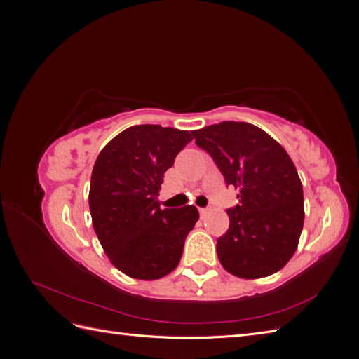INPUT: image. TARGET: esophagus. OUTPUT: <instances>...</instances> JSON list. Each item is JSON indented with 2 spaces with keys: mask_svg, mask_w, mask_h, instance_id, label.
<instances>
[{
  "mask_svg": "<svg viewBox=\"0 0 359 359\" xmlns=\"http://www.w3.org/2000/svg\"><path fill=\"white\" fill-rule=\"evenodd\" d=\"M210 211V208H199V214H201V217H203L206 212Z\"/></svg>",
  "mask_w": 359,
  "mask_h": 359,
  "instance_id": "obj_1",
  "label": "esophagus"
}]
</instances>
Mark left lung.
<instances>
[{"label": "left lung", "instance_id": "left-lung-1", "mask_svg": "<svg viewBox=\"0 0 359 359\" xmlns=\"http://www.w3.org/2000/svg\"><path fill=\"white\" fill-rule=\"evenodd\" d=\"M196 145L240 189L227 210L229 229L217 240L223 268L240 278L268 277L295 253L304 224L302 184L286 149L262 128L223 121L194 130Z\"/></svg>", "mask_w": 359, "mask_h": 359}]
</instances>
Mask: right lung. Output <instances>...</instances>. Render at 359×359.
<instances>
[{
	"label": "right lung",
	"mask_w": 359,
	"mask_h": 359,
	"mask_svg": "<svg viewBox=\"0 0 359 359\" xmlns=\"http://www.w3.org/2000/svg\"><path fill=\"white\" fill-rule=\"evenodd\" d=\"M193 136L187 130L142 124L126 128L97 157L90 211L111 262L128 277L157 280L175 269L198 208H160L165 172Z\"/></svg>",
	"instance_id": "add662e5"
}]
</instances>
